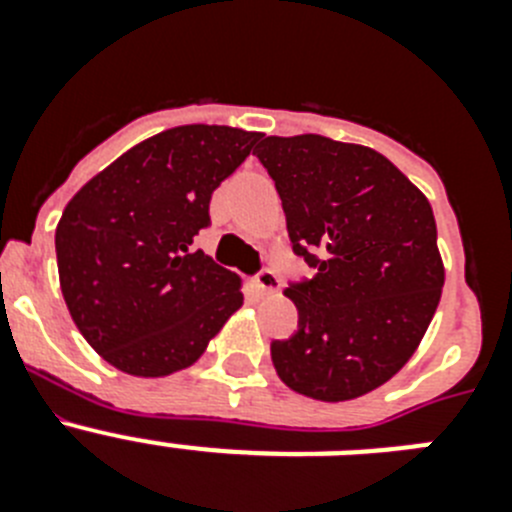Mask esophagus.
Wrapping results in <instances>:
<instances>
[{
  "label": "esophagus",
  "instance_id": "obj_1",
  "mask_svg": "<svg viewBox=\"0 0 512 512\" xmlns=\"http://www.w3.org/2000/svg\"><path fill=\"white\" fill-rule=\"evenodd\" d=\"M253 282H256V287H259L264 295L279 292V287H282V279H279V274L274 269H269V266L259 269V274L253 277Z\"/></svg>",
  "mask_w": 512,
  "mask_h": 512
}]
</instances>
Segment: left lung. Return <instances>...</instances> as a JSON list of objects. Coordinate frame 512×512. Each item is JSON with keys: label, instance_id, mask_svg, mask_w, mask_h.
<instances>
[{"label": "left lung", "instance_id": "obj_1", "mask_svg": "<svg viewBox=\"0 0 512 512\" xmlns=\"http://www.w3.org/2000/svg\"><path fill=\"white\" fill-rule=\"evenodd\" d=\"M295 256L297 333L271 341L279 379L312 400H354L395 377L431 325L443 289L436 220L382 153L323 135L261 140Z\"/></svg>", "mask_w": 512, "mask_h": 512}]
</instances>
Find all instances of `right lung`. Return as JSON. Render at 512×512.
Instances as JSON below:
<instances>
[{"label": "right lung", "instance_id": "right-lung-1", "mask_svg": "<svg viewBox=\"0 0 512 512\" xmlns=\"http://www.w3.org/2000/svg\"><path fill=\"white\" fill-rule=\"evenodd\" d=\"M261 133L182 125L122 153L66 205L56 228L63 300L120 372L166 377L205 354L243 305L241 279L194 248L210 197Z\"/></svg>", "mask_w": 512, "mask_h": 512}]
</instances>
